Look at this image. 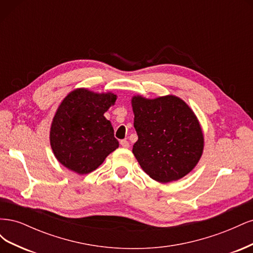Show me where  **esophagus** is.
<instances>
[{
  "label": "esophagus",
  "instance_id": "esophagus-1",
  "mask_svg": "<svg viewBox=\"0 0 253 253\" xmlns=\"http://www.w3.org/2000/svg\"><path fill=\"white\" fill-rule=\"evenodd\" d=\"M120 144H121V147H122V148H125V149H127V148L129 147V143H128V141H127V140H126V139L121 140V141H120Z\"/></svg>",
  "mask_w": 253,
  "mask_h": 253
}]
</instances>
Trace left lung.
<instances>
[{
  "label": "left lung",
  "mask_w": 253,
  "mask_h": 253,
  "mask_svg": "<svg viewBox=\"0 0 253 253\" xmlns=\"http://www.w3.org/2000/svg\"><path fill=\"white\" fill-rule=\"evenodd\" d=\"M138 140L133 153L142 170L160 182L177 180L194 169L204 136L194 113L175 96L132 99Z\"/></svg>",
  "instance_id": "1"
}]
</instances>
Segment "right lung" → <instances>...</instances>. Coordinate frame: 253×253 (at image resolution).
<instances>
[{
    "instance_id": "right-lung-1",
    "label": "right lung",
    "mask_w": 253,
    "mask_h": 253,
    "mask_svg": "<svg viewBox=\"0 0 253 253\" xmlns=\"http://www.w3.org/2000/svg\"><path fill=\"white\" fill-rule=\"evenodd\" d=\"M116 101L112 93L78 88L68 94L53 117L50 145L56 158L78 174L96 170L119 147L114 128L103 114Z\"/></svg>"
}]
</instances>
